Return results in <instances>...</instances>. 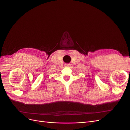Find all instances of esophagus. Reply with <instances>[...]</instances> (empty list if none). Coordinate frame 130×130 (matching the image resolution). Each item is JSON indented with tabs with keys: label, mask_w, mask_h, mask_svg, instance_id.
Here are the masks:
<instances>
[{
	"label": "esophagus",
	"mask_w": 130,
	"mask_h": 130,
	"mask_svg": "<svg viewBox=\"0 0 130 130\" xmlns=\"http://www.w3.org/2000/svg\"><path fill=\"white\" fill-rule=\"evenodd\" d=\"M70 66V64H69V63H66V64H64L65 67H69Z\"/></svg>",
	"instance_id": "1"
}]
</instances>
